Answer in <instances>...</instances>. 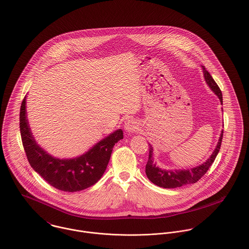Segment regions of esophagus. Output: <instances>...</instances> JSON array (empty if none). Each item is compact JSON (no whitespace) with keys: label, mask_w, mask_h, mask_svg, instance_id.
Wrapping results in <instances>:
<instances>
[{"label":"esophagus","mask_w":249,"mask_h":249,"mask_svg":"<svg viewBox=\"0 0 249 249\" xmlns=\"http://www.w3.org/2000/svg\"><path fill=\"white\" fill-rule=\"evenodd\" d=\"M124 128L127 133H135L138 129V123L132 119H129L124 123Z\"/></svg>","instance_id":"34e87169"}]
</instances>
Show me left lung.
<instances>
[{"mask_svg":"<svg viewBox=\"0 0 249 249\" xmlns=\"http://www.w3.org/2000/svg\"><path fill=\"white\" fill-rule=\"evenodd\" d=\"M202 68H203L204 80H205L206 85L218 96L221 104L223 105L222 91L219 89L218 85L213 80V78L211 77L209 72L205 69L204 67H202ZM223 134H224V130H222L221 135L219 138V142H218L214 151L210 155V157L207 159L204 163H202L198 166L189 168V169H174L173 170V169H163V168L159 167L153 159V147L150 143H148L149 144V157H148L147 163L145 165V174H146L147 178L154 184L158 185L160 187H163V188H176V187H180V186L185 185V184L197 182L206 173L208 168L211 166V164L215 160L216 156L218 155L220 148H221Z\"/></svg>","mask_w":249,"mask_h":249,"instance_id":"8db88e82","label":"left lung"}]
</instances>
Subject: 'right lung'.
I'll return each instance as SVG.
<instances>
[{"instance_id": "right-lung-1", "label": "right lung", "mask_w": 249, "mask_h": 249, "mask_svg": "<svg viewBox=\"0 0 249 249\" xmlns=\"http://www.w3.org/2000/svg\"><path fill=\"white\" fill-rule=\"evenodd\" d=\"M20 130L31 167L50 185L67 192L84 190L99 181L107 169L115 143L124 138L123 130L117 129L83 155L75 158H56L37 143L31 132L26 116V96L20 110Z\"/></svg>"}]
</instances>
